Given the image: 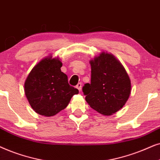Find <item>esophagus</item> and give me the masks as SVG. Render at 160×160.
<instances>
[{
  "label": "esophagus",
  "instance_id": "1",
  "mask_svg": "<svg viewBox=\"0 0 160 160\" xmlns=\"http://www.w3.org/2000/svg\"><path fill=\"white\" fill-rule=\"evenodd\" d=\"M76 88H78V90H79V91H80H80H81V90H82V83L79 82V83L76 86Z\"/></svg>",
  "mask_w": 160,
  "mask_h": 160
}]
</instances>
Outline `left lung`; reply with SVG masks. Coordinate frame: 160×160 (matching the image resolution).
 Here are the masks:
<instances>
[{"instance_id": "8db88e82", "label": "left lung", "mask_w": 160, "mask_h": 160, "mask_svg": "<svg viewBox=\"0 0 160 160\" xmlns=\"http://www.w3.org/2000/svg\"><path fill=\"white\" fill-rule=\"evenodd\" d=\"M91 83L82 88L86 101L103 116L123 108L131 93V81L123 66L113 55L102 52L90 61Z\"/></svg>"}]
</instances>
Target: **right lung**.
Listing matches in <instances>:
<instances>
[{
	"instance_id": "right-lung-1",
	"label": "right lung",
	"mask_w": 160,
	"mask_h": 160,
	"mask_svg": "<svg viewBox=\"0 0 160 160\" xmlns=\"http://www.w3.org/2000/svg\"><path fill=\"white\" fill-rule=\"evenodd\" d=\"M58 57H45L30 72L25 82L28 101L37 113L53 116L69 105L79 91L68 83L67 75L61 72Z\"/></svg>"
}]
</instances>
